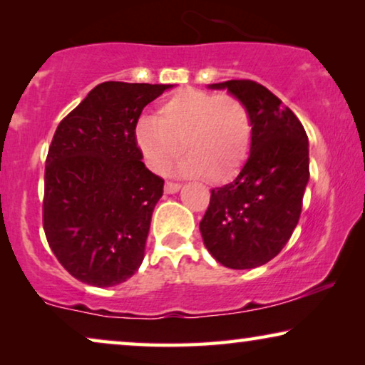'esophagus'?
I'll use <instances>...</instances> for the list:
<instances>
[{
    "mask_svg": "<svg viewBox=\"0 0 365 365\" xmlns=\"http://www.w3.org/2000/svg\"><path fill=\"white\" fill-rule=\"evenodd\" d=\"M179 189H181V184H179V182L168 181L166 184H164V192H168V194H174V192H178Z\"/></svg>",
    "mask_w": 365,
    "mask_h": 365,
    "instance_id": "obj_1",
    "label": "esophagus"
}]
</instances>
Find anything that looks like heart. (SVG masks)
<instances>
[{"instance_id": "obj_1", "label": "heart", "mask_w": 365, "mask_h": 365, "mask_svg": "<svg viewBox=\"0 0 365 365\" xmlns=\"http://www.w3.org/2000/svg\"><path fill=\"white\" fill-rule=\"evenodd\" d=\"M252 123L241 99L197 88L173 93L158 108V118L144 116L136 126V144L154 173L164 174L186 144L189 154L179 164L187 176L224 181L246 163Z\"/></svg>"}]
</instances>
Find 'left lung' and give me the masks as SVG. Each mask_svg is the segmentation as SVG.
<instances>
[{
	"label": "left lung",
	"mask_w": 365,
	"mask_h": 365,
	"mask_svg": "<svg viewBox=\"0 0 365 365\" xmlns=\"http://www.w3.org/2000/svg\"><path fill=\"white\" fill-rule=\"evenodd\" d=\"M246 104L252 123L249 158L231 184L211 191L199 222L204 246L229 269H254L291 239L309 182V141L281 99L249 79L209 84Z\"/></svg>",
	"instance_id": "8db88e82"
}]
</instances>
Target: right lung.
Wrapping results in <instances>:
<instances>
[{
	"mask_svg": "<svg viewBox=\"0 0 365 365\" xmlns=\"http://www.w3.org/2000/svg\"><path fill=\"white\" fill-rule=\"evenodd\" d=\"M169 88L101 83L54 133L44 168V234L61 266L89 286H116L141 266L164 181L144 166L136 124Z\"/></svg>",
	"mask_w": 365,
	"mask_h": 365,
	"instance_id": "add662e5",
	"label": "right lung"
}]
</instances>
